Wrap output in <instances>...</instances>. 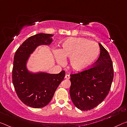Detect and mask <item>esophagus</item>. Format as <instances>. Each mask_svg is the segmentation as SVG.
<instances>
[{
  "label": "esophagus",
  "mask_w": 127,
  "mask_h": 127,
  "mask_svg": "<svg viewBox=\"0 0 127 127\" xmlns=\"http://www.w3.org/2000/svg\"><path fill=\"white\" fill-rule=\"evenodd\" d=\"M69 78H70V76L69 74H66L65 76V78H66V79H69Z\"/></svg>",
  "instance_id": "1"
}]
</instances>
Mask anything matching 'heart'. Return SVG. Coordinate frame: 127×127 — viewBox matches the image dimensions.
Segmentation results:
<instances>
[{
  "label": "heart",
  "instance_id": "1",
  "mask_svg": "<svg viewBox=\"0 0 127 127\" xmlns=\"http://www.w3.org/2000/svg\"><path fill=\"white\" fill-rule=\"evenodd\" d=\"M56 62L65 63L69 58V64L76 71H82L92 67L97 61L100 48L97 43L84 38H70L62 43L61 50L54 51Z\"/></svg>",
  "mask_w": 127,
  "mask_h": 127
}]
</instances>
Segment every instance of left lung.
I'll list each match as a JSON object with an SVG mask.
<instances>
[{"mask_svg": "<svg viewBox=\"0 0 127 127\" xmlns=\"http://www.w3.org/2000/svg\"><path fill=\"white\" fill-rule=\"evenodd\" d=\"M100 55L95 66L80 73L71 74L69 93L74 105L88 111L100 104L109 92L114 78L112 62L101 44Z\"/></svg>", "mask_w": 127, "mask_h": 127, "instance_id": "left-lung-1", "label": "left lung"}]
</instances>
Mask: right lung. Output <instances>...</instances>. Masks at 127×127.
Segmentation results:
<instances>
[{"label":"right lung","instance_id":"1","mask_svg":"<svg viewBox=\"0 0 127 127\" xmlns=\"http://www.w3.org/2000/svg\"><path fill=\"white\" fill-rule=\"evenodd\" d=\"M54 35L39 33L24 41L16 52L12 69V82L20 99L33 108H41L49 103L58 86L65 77V71L58 74L33 72L27 64L31 55L39 46L50 45Z\"/></svg>","mask_w":127,"mask_h":127}]
</instances>
